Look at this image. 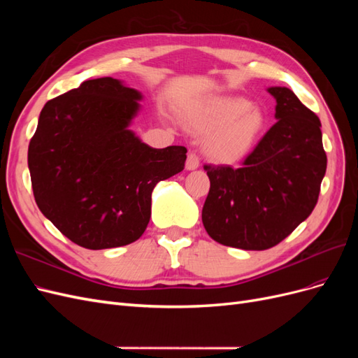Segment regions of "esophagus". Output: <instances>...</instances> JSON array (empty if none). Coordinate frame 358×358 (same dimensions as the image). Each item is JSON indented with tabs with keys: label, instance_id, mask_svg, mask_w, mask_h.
I'll return each mask as SVG.
<instances>
[{
	"label": "esophagus",
	"instance_id": "esophagus-1",
	"mask_svg": "<svg viewBox=\"0 0 358 358\" xmlns=\"http://www.w3.org/2000/svg\"><path fill=\"white\" fill-rule=\"evenodd\" d=\"M185 167H187V170H196V169L200 167V157L197 155V152H194V150H191V152L188 154Z\"/></svg>",
	"mask_w": 358,
	"mask_h": 358
}]
</instances>
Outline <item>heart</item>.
I'll return each instance as SVG.
<instances>
[{
    "label": "heart",
    "instance_id": "b5f03b06",
    "mask_svg": "<svg viewBox=\"0 0 358 358\" xmlns=\"http://www.w3.org/2000/svg\"><path fill=\"white\" fill-rule=\"evenodd\" d=\"M189 125L200 133H210L206 150L222 162L243 157L264 127V116L242 96H221L188 113Z\"/></svg>",
    "mask_w": 358,
    "mask_h": 358
}]
</instances>
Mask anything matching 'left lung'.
Listing matches in <instances>:
<instances>
[{"mask_svg": "<svg viewBox=\"0 0 358 358\" xmlns=\"http://www.w3.org/2000/svg\"><path fill=\"white\" fill-rule=\"evenodd\" d=\"M278 122L241 167L204 166L210 189L201 220L221 245L263 251L296 230L312 213L327 169L321 122L284 86L267 90Z\"/></svg>", "mask_w": 358, "mask_h": 358, "instance_id": "obj_1", "label": "left lung"}]
</instances>
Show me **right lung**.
<instances>
[{
    "mask_svg": "<svg viewBox=\"0 0 358 358\" xmlns=\"http://www.w3.org/2000/svg\"><path fill=\"white\" fill-rule=\"evenodd\" d=\"M140 100L121 80L100 78L41 109L28 146L32 192L41 213L82 248L136 242L155 185L185 167L187 148H150L128 128Z\"/></svg>",
    "mask_w": 358,
    "mask_h": 358,
    "instance_id": "1",
    "label": "right lung"
}]
</instances>
